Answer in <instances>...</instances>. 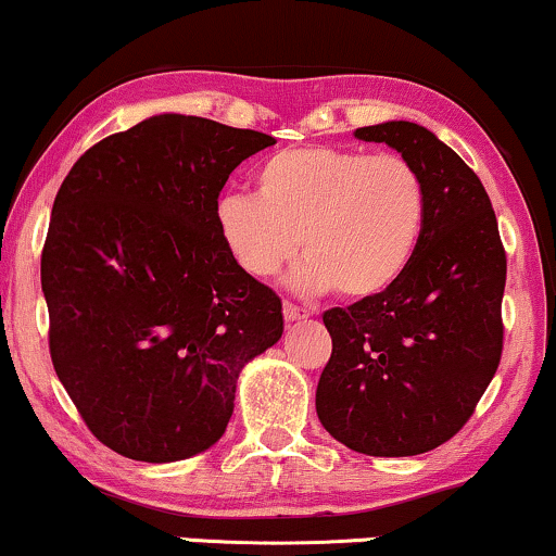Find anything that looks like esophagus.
<instances>
[{"label": "esophagus", "mask_w": 556, "mask_h": 556, "mask_svg": "<svg viewBox=\"0 0 556 556\" xmlns=\"http://www.w3.org/2000/svg\"><path fill=\"white\" fill-rule=\"evenodd\" d=\"M283 316H286V321L288 324H293V321H303V318H308L311 314L306 308H301V306H293V303H283Z\"/></svg>", "instance_id": "obj_1"}]
</instances>
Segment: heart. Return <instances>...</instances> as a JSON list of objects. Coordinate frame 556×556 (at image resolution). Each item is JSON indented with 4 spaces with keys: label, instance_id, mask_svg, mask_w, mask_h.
Returning <instances> with one entry per match:
<instances>
[{
    "label": "heart",
    "instance_id": "heart-1",
    "mask_svg": "<svg viewBox=\"0 0 556 556\" xmlns=\"http://www.w3.org/2000/svg\"><path fill=\"white\" fill-rule=\"evenodd\" d=\"M217 230L248 276L270 278L299 253L291 286L371 299L397 283L420 245L428 189L397 154L301 147L265 159L255 194L217 202Z\"/></svg>",
    "mask_w": 556,
    "mask_h": 556
}]
</instances>
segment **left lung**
I'll use <instances>...</instances> for the list:
<instances>
[{
  "mask_svg": "<svg viewBox=\"0 0 556 556\" xmlns=\"http://www.w3.org/2000/svg\"><path fill=\"white\" fill-rule=\"evenodd\" d=\"M420 172L428 217L417 253L384 293L331 308V359L316 387L318 420L377 458L420 455L451 440L496 375L506 253L476 172L413 121L356 128Z\"/></svg>",
  "mask_w": 556,
  "mask_h": 556,
  "instance_id": "8db88e82",
  "label": "left lung"
}]
</instances>
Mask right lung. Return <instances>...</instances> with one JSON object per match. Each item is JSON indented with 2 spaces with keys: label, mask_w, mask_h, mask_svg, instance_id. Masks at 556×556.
Returning <instances> with one entry per match:
<instances>
[{
  "label": "right lung",
  "mask_w": 556,
  "mask_h": 556,
  "mask_svg": "<svg viewBox=\"0 0 556 556\" xmlns=\"http://www.w3.org/2000/svg\"><path fill=\"white\" fill-rule=\"evenodd\" d=\"M268 134L159 113L73 164L52 204L42 293L58 379L90 432L174 463L225 435L242 367L283 308L217 230V197Z\"/></svg>",
  "instance_id": "add662e5"
}]
</instances>
